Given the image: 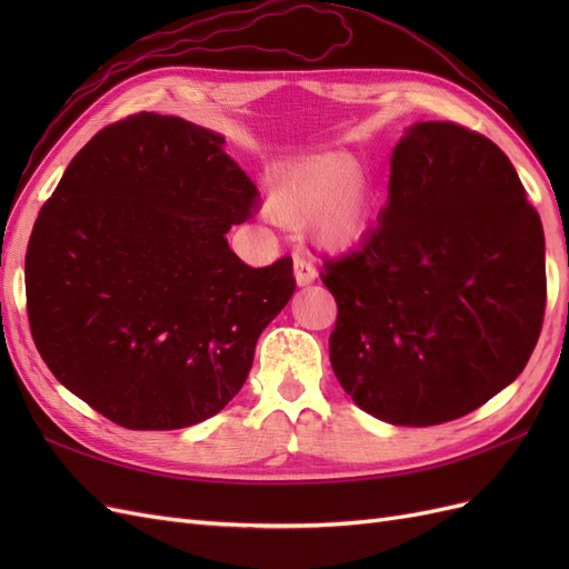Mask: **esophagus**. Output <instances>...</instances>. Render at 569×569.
I'll return each mask as SVG.
<instances>
[{"label":"esophagus","instance_id":"1","mask_svg":"<svg viewBox=\"0 0 569 569\" xmlns=\"http://www.w3.org/2000/svg\"><path fill=\"white\" fill-rule=\"evenodd\" d=\"M295 278H297L299 287H306V284L316 282L318 270L313 268V263H308L306 258H297V261H295Z\"/></svg>","mask_w":569,"mask_h":569}]
</instances>
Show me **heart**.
<instances>
[{
    "label": "heart",
    "instance_id": "1",
    "mask_svg": "<svg viewBox=\"0 0 569 569\" xmlns=\"http://www.w3.org/2000/svg\"><path fill=\"white\" fill-rule=\"evenodd\" d=\"M270 206L282 218L303 216L320 247L341 249L366 228L368 189L349 157L325 153L287 168L272 187Z\"/></svg>",
    "mask_w": 569,
    "mask_h": 569
}]
</instances>
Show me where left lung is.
Segmentation results:
<instances>
[{"label":"left lung","mask_w":569,"mask_h":569,"mask_svg":"<svg viewBox=\"0 0 569 569\" xmlns=\"http://www.w3.org/2000/svg\"><path fill=\"white\" fill-rule=\"evenodd\" d=\"M330 360L353 403L403 427L451 422L518 377L546 308L541 218L506 153L443 120L406 130L389 199L320 274Z\"/></svg>","instance_id":"1"}]
</instances>
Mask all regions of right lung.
Returning <instances> with one entry per match:
<instances>
[{"label": "right lung", "mask_w": 569, "mask_h": 569, "mask_svg": "<svg viewBox=\"0 0 569 569\" xmlns=\"http://www.w3.org/2000/svg\"><path fill=\"white\" fill-rule=\"evenodd\" d=\"M222 144L178 116H128L76 153L32 228L36 347L120 427L180 429L220 412L295 295L289 256L249 268L228 247L258 192Z\"/></svg>", "instance_id": "1"}]
</instances>
